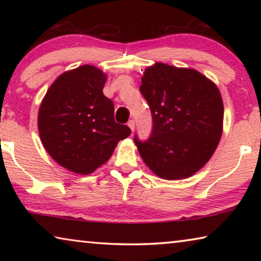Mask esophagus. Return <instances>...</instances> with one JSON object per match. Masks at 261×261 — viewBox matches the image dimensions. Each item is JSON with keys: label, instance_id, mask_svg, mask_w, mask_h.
I'll use <instances>...</instances> for the list:
<instances>
[{"label": "esophagus", "instance_id": "obj_1", "mask_svg": "<svg viewBox=\"0 0 261 261\" xmlns=\"http://www.w3.org/2000/svg\"><path fill=\"white\" fill-rule=\"evenodd\" d=\"M127 126L130 127L131 131L135 130V126H136V123H135V120H130L129 122H127Z\"/></svg>", "mask_w": 261, "mask_h": 261}]
</instances>
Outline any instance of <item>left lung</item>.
Listing matches in <instances>:
<instances>
[{
  "mask_svg": "<svg viewBox=\"0 0 261 261\" xmlns=\"http://www.w3.org/2000/svg\"><path fill=\"white\" fill-rule=\"evenodd\" d=\"M139 91L152 114L148 138L134 137L140 156L161 178L192 176L213 155L222 135L218 87L193 69L156 63L146 69Z\"/></svg>",
  "mask_w": 261,
  "mask_h": 261,
  "instance_id": "8db88e82",
  "label": "left lung"
}]
</instances>
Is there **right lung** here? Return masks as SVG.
<instances>
[{
    "mask_svg": "<svg viewBox=\"0 0 261 261\" xmlns=\"http://www.w3.org/2000/svg\"><path fill=\"white\" fill-rule=\"evenodd\" d=\"M106 74L92 65L62 73L47 91L38 127L48 154L62 167L91 174L131 134L115 122L114 102L103 94Z\"/></svg>",
    "mask_w": 261,
    "mask_h": 261,
    "instance_id": "right-lung-1",
    "label": "right lung"
}]
</instances>
